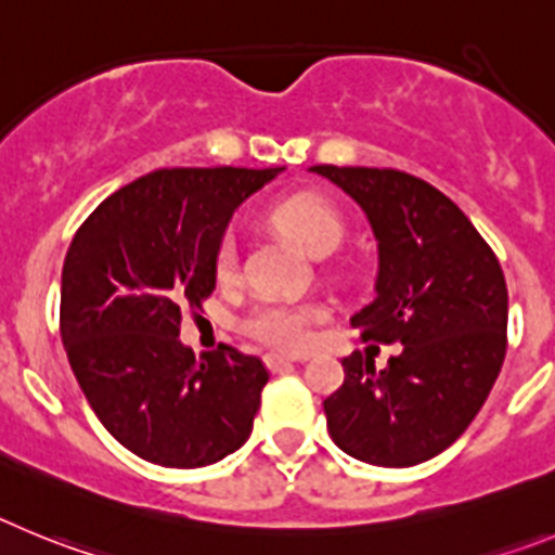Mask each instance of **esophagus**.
<instances>
[{"mask_svg":"<svg viewBox=\"0 0 555 555\" xmlns=\"http://www.w3.org/2000/svg\"><path fill=\"white\" fill-rule=\"evenodd\" d=\"M296 362H301V359H293V357H282V353H268L266 357V364H268V371L279 373L284 371V367H293Z\"/></svg>","mask_w":555,"mask_h":555,"instance_id":"34e87169","label":"esophagus"}]
</instances>
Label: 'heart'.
Wrapping results in <instances>:
<instances>
[{
	"label": "heart",
	"mask_w": 555,
	"mask_h": 555,
	"mask_svg": "<svg viewBox=\"0 0 555 555\" xmlns=\"http://www.w3.org/2000/svg\"><path fill=\"white\" fill-rule=\"evenodd\" d=\"M273 223L287 234L309 257H328L343 241V221L339 216L321 198L298 196L284 202L273 212ZM218 276L232 279L237 271V248L232 237L221 243L216 259ZM323 312L312 304H287V301H259L251 312L246 314L243 328L251 337L262 339L268 346L298 351L309 343V328L314 321H321Z\"/></svg>",
	"instance_id": "1"
}]
</instances>
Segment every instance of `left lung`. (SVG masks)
I'll use <instances>...</instances> for the list:
<instances>
[{"label":"left lung","instance_id":"left-lung-1","mask_svg":"<svg viewBox=\"0 0 555 555\" xmlns=\"http://www.w3.org/2000/svg\"><path fill=\"white\" fill-rule=\"evenodd\" d=\"M364 212L376 237L371 304L351 318L364 339L401 343L376 371L343 359L346 382L323 401L334 446L376 467H412L470 426L506 357L501 262L462 209L392 168L312 166Z\"/></svg>","mask_w":555,"mask_h":555}]
</instances>
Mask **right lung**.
I'll return each mask as SVG.
<instances>
[{
	"instance_id": "obj_1",
	"label": "right lung",
	"mask_w": 555,
	"mask_h": 555,
	"mask_svg": "<svg viewBox=\"0 0 555 555\" xmlns=\"http://www.w3.org/2000/svg\"><path fill=\"white\" fill-rule=\"evenodd\" d=\"M284 168H163L104 198L74 234L60 337L85 398L134 456L204 467L246 446L268 384L257 357L193 353L182 312L216 289L234 209Z\"/></svg>"
}]
</instances>
